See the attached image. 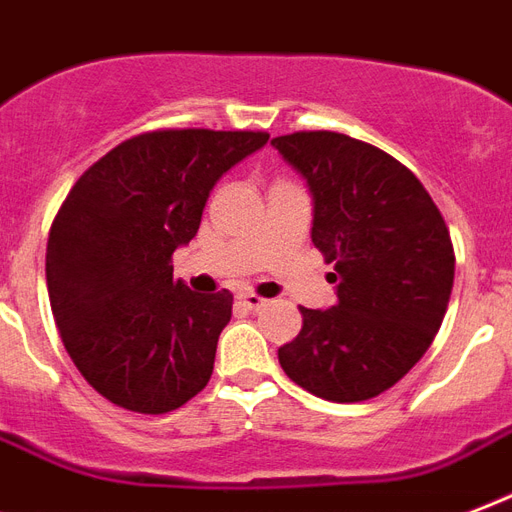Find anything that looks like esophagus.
I'll return each instance as SVG.
<instances>
[{"mask_svg":"<svg viewBox=\"0 0 512 512\" xmlns=\"http://www.w3.org/2000/svg\"><path fill=\"white\" fill-rule=\"evenodd\" d=\"M237 299H240V304H243L245 310H261V307H267V299H261V296H256L253 291L237 293Z\"/></svg>","mask_w":512,"mask_h":512,"instance_id":"34e87169","label":"esophagus"}]
</instances>
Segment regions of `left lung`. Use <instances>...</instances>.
<instances>
[{"instance_id":"left-lung-1","label":"left lung","mask_w":512,"mask_h":512,"mask_svg":"<svg viewBox=\"0 0 512 512\" xmlns=\"http://www.w3.org/2000/svg\"><path fill=\"white\" fill-rule=\"evenodd\" d=\"M312 194V243L334 264L331 310H301L277 350L288 379L318 398H376L433 344L454 285V248L419 178L382 149L331 130L272 138Z\"/></svg>"}]
</instances>
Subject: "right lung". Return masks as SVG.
I'll use <instances>...</instances> for the list:
<instances>
[{
    "label": "right lung",
    "instance_id": "right-lung-1",
    "mask_svg": "<svg viewBox=\"0 0 512 512\" xmlns=\"http://www.w3.org/2000/svg\"><path fill=\"white\" fill-rule=\"evenodd\" d=\"M251 130H154L79 176L47 237V293L63 347L106 400L168 414L208 384L232 293L173 280L229 168L267 144Z\"/></svg>",
    "mask_w": 512,
    "mask_h": 512
}]
</instances>
